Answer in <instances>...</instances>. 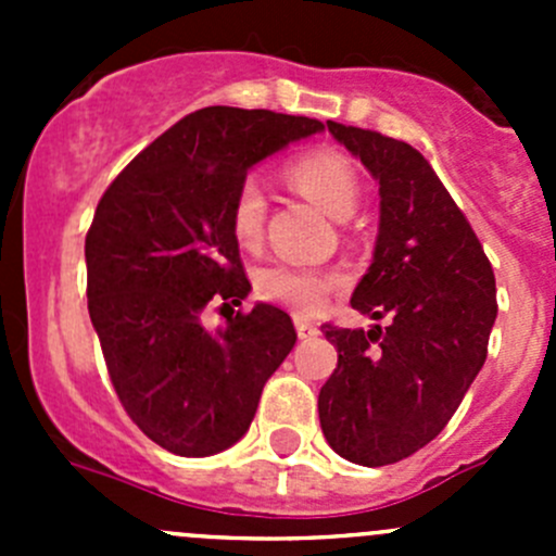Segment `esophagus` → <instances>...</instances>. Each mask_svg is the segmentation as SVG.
<instances>
[{
    "instance_id": "esophagus-1",
    "label": "esophagus",
    "mask_w": 556,
    "mask_h": 556,
    "mask_svg": "<svg viewBox=\"0 0 556 556\" xmlns=\"http://www.w3.org/2000/svg\"><path fill=\"white\" fill-rule=\"evenodd\" d=\"M295 330H299V339H314V336H319L317 325L304 317H295Z\"/></svg>"
}]
</instances>
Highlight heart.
<instances>
[{
	"mask_svg": "<svg viewBox=\"0 0 556 556\" xmlns=\"http://www.w3.org/2000/svg\"><path fill=\"white\" fill-rule=\"evenodd\" d=\"M290 182L323 206L336 220H346L361 201V179L355 166L336 150H314L301 155L288 169ZM266 226V199L255 179H244L233 195L231 231L242 247H255ZM341 274L328 268L299 266V263L274 261L255 271V290L263 301L312 317L325 306L328 295L341 288Z\"/></svg>",
	"mask_w": 556,
	"mask_h": 556,
	"instance_id": "1",
	"label": "heart"
}]
</instances>
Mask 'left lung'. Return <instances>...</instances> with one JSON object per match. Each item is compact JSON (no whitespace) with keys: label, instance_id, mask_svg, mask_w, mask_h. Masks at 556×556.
Masks as SVG:
<instances>
[{"label":"left lung","instance_id":"8db88e82","mask_svg":"<svg viewBox=\"0 0 556 556\" xmlns=\"http://www.w3.org/2000/svg\"><path fill=\"white\" fill-rule=\"evenodd\" d=\"M328 131L379 182L377 247L352 309L390 325H323L339 366L319 390V425L336 454L379 468L430 444L473 384L497 317L495 274L419 150L344 123Z\"/></svg>","mask_w":556,"mask_h":556}]
</instances>
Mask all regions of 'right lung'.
<instances>
[{
	"label": "right lung",
	"mask_w": 556,
	"mask_h": 556,
	"mask_svg": "<svg viewBox=\"0 0 556 556\" xmlns=\"http://www.w3.org/2000/svg\"><path fill=\"white\" fill-rule=\"evenodd\" d=\"M323 128L204 106L148 144L99 201L86 237L88 314L123 408L166 452L210 457L237 444L299 339L271 304L237 312L215 333L201 312L242 306L250 293L231 231L247 172Z\"/></svg>",
	"instance_id": "add662e5"
}]
</instances>
